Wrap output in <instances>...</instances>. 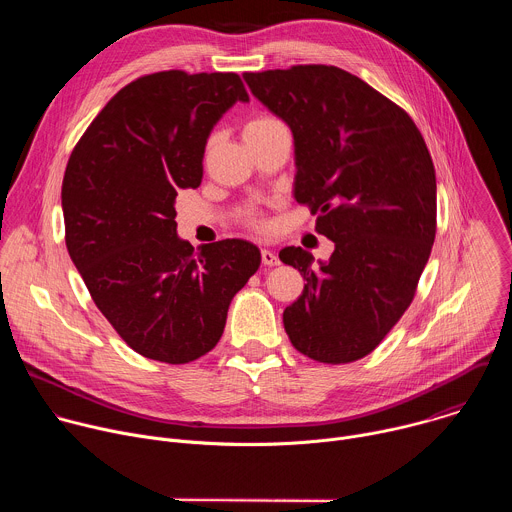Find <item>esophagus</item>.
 Instances as JSON below:
<instances>
[{
  "mask_svg": "<svg viewBox=\"0 0 512 512\" xmlns=\"http://www.w3.org/2000/svg\"><path fill=\"white\" fill-rule=\"evenodd\" d=\"M261 261H263V265L273 267V265L279 263V257L273 251H269V249H261Z\"/></svg>",
  "mask_w": 512,
  "mask_h": 512,
  "instance_id": "esophagus-1",
  "label": "esophagus"
}]
</instances>
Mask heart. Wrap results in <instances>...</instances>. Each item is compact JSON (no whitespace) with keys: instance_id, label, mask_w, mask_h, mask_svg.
I'll use <instances>...</instances> for the list:
<instances>
[{"instance_id":"obj_1","label":"heart","mask_w":512,"mask_h":512,"mask_svg":"<svg viewBox=\"0 0 512 512\" xmlns=\"http://www.w3.org/2000/svg\"><path fill=\"white\" fill-rule=\"evenodd\" d=\"M279 125H283L279 119H275V117H271V115H257V117H253V119H249L247 123H245V129H243V135H245V139H249V137H253V135H259V133H265V131H269V129H273V127H279ZM212 145V141L208 143V148ZM245 221L249 223V225H253V227H257V229H263V218L259 216V212L255 210V208H249L247 212H245Z\"/></svg>"}]
</instances>
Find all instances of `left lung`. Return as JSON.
I'll list each match as a JSON object with an SVG mask.
<instances>
[{
	"mask_svg": "<svg viewBox=\"0 0 512 512\" xmlns=\"http://www.w3.org/2000/svg\"><path fill=\"white\" fill-rule=\"evenodd\" d=\"M251 93L287 123L294 196L334 243L328 261L302 247L279 259L304 279L285 308L302 354L344 364L371 354L409 308L435 239V170L413 119L338 66L245 72Z\"/></svg>",
	"mask_w": 512,
	"mask_h": 512,
	"instance_id": "obj_1",
	"label": "left lung"
}]
</instances>
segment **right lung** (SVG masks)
<instances>
[{
  "instance_id": "right-lung-1",
  "label": "right lung",
  "mask_w": 512,
  "mask_h": 512,
  "mask_svg": "<svg viewBox=\"0 0 512 512\" xmlns=\"http://www.w3.org/2000/svg\"><path fill=\"white\" fill-rule=\"evenodd\" d=\"M249 95L235 72L164 70L123 87L72 150L62 180L68 255L117 334L145 358L186 364L221 340L259 269L243 239L176 233V196L202 180L206 139Z\"/></svg>"
}]
</instances>
